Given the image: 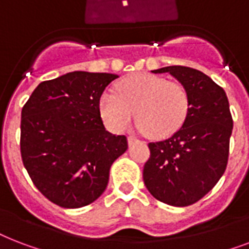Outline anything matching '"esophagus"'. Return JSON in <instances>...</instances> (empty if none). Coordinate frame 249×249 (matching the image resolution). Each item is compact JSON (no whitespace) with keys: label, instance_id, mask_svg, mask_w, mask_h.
Segmentation results:
<instances>
[{"label":"esophagus","instance_id":"obj_1","mask_svg":"<svg viewBox=\"0 0 249 249\" xmlns=\"http://www.w3.org/2000/svg\"><path fill=\"white\" fill-rule=\"evenodd\" d=\"M137 142H140V141L137 140L136 137H133V136H129V137H128V143H129V146H133V144L137 143Z\"/></svg>","mask_w":249,"mask_h":249}]
</instances>
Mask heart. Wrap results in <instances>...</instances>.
<instances>
[{
	"mask_svg": "<svg viewBox=\"0 0 249 249\" xmlns=\"http://www.w3.org/2000/svg\"><path fill=\"white\" fill-rule=\"evenodd\" d=\"M189 106V94L182 84L148 73L121 80L115 94L107 91L99 101L101 115L111 130H126L134 112L138 129L154 138L177 132Z\"/></svg>",
	"mask_w": 249,
	"mask_h": 249,
	"instance_id": "heart-1",
	"label": "heart"
}]
</instances>
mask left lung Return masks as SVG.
I'll use <instances>...</instances> for the list:
<instances>
[{
    "label": "left lung",
    "instance_id": "8db88e82",
    "mask_svg": "<svg viewBox=\"0 0 249 249\" xmlns=\"http://www.w3.org/2000/svg\"><path fill=\"white\" fill-rule=\"evenodd\" d=\"M169 73L189 94V112L168 140L148 143L143 182L152 196L173 207L200 200L222 177L229 158L232 119L226 93L201 71L182 66L154 70Z\"/></svg>",
    "mask_w": 249,
    "mask_h": 249
}]
</instances>
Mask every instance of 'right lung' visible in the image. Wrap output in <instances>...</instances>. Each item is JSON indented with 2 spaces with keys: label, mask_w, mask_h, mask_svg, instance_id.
Masks as SVG:
<instances>
[{
  "label": "right lung",
  "mask_w": 249,
  "mask_h": 249,
  "mask_svg": "<svg viewBox=\"0 0 249 249\" xmlns=\"http://www.w3.org/2000/svg\"><path fill=\"white\" fill-rule=\"evenodd\" d=\"M119 76L68 72L38 84L21 109L20 152L41 194L63 208L93 203L107 187L109 168L128 148L106 130L99 101Z\"/></svg>",
  "instance_id": "right-lung-1"
}]
</instances>
